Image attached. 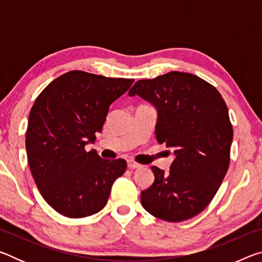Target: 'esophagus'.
Here are the masks:
<instances>
[{
  "label": "esophagus",
  "instance_id": "1",
  "mask_svg": "<svg viewBox=\"0 0 262 262\" xmlns=\"http://www.w3.org/2000/svg\"><path fill=\"white\" fill-rule=\"evenodd\" d=\"M127 165H128V167H129V168H140V167H142L141 164H139L137 162L132 161V159H129V161H127Z\"/></svg>",
  "mask_w": 262,
  "mask_h": 262
}]
</instances>
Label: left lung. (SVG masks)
<instances>
[{"mask_svg":"<svg viewBox=\"0 0 262 262\" xmlns=\"http://www.w3.org/2000/svg\"><path fill=\"white\" fill-rule=\"evenodd\" d=\"M128 95L157 108L156 139L176 157L166 173L151 166L155 180L142 190V206L167 222L192 219L209 205L229 168L233 129L227 104L211 84L181 72L140 79Z\"/></svg>","mask_w":262,"mask_h":262,"instance_id":"8db88e82","label":"left lung"}]
</instances>
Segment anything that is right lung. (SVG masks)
<instances>
[{
    "label": "right lung",
    "mask_w": 262,
    "mask_h": 262,
    "mask_svg": "<svg viewBox=\"0 0 262 262\" xmlns=\"http://www.w3.org/2000/svg\"><path fill=\"white\" fill-rule=\"evenodd\" d=\"M134 79L111 78L81 70L68 72L43 89L31 108L26 152L31 173L45 201L70 219L100 211L125 159L86 151L101 132L110 105Z\"/></svg>",
    "instance_id": "right-lung-1"
}]
</instances>
